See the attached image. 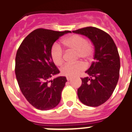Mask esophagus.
<instances>
[{
  "instance_id": "obj_1",
  "label": "esophagus",
  "mask_w": 132,
  "mask_h": 132,
  "mask_svg": "<svg viewBox=\"0 0 132 132\" xmlns=\"http://www.w3.org/2000/svg\"><path fill=\"white\" fill-rule=\"evenodd\" d=\"M67 79L68 81H70V80H71V79H72V78L67 76Z\"/></svg>"
}]
</instances>
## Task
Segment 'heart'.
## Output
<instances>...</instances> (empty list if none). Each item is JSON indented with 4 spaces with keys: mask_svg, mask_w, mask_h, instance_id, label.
<instances>
[{
    "mask_svg": "<svg viewBox=\"0 0 132 132\" xmlns=\"http://www.w3.org/2000/svg\"><path fill=\"white\" fill-rule=\"evenodd\" d=\"M65 45L69 49L77 52L78 56L81 58H88L92 53V46L87 42L83 36L74 35L66 38L63 42ZM51 55L53 62L57 65H61L63 62V51L60 44L54 43L51 50ZM85 65L82 63H67L62 68V73L69 77H74L79 75L85 69Z\"/></svg>",
    "mask_w": 132,
    "mask_h": 132,
    "instance_id": "b5f03b06",
    "label": "heart"
}]
</instances>
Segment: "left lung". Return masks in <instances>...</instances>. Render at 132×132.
Returning a JSON list of instances; mask_svg holds the SVG:
<instances>
[{
	"instance_id": "obj_1",
	"label": "left lung",
	"mask_w": 132,
	"mask_h": 132,
	"mask_svg": "<svg viewBox=\"0 0 132 132\" xmlns=\"http://www.w3.org/2000/svg\"><path fill=\"white\" fill-rule=\"evenodd\" d=\"M72 32L87 36L94 46V61L85 72L90 77L81 78L78 96L84 105L98 106L110 98L118 82L120 58L117 48L109 34L96 27H84Z\"/></svg>"
}]
</instances>
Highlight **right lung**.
Instances as JSON below:
<instances>
[{
  "instance_id": "1",
  "label": "right lung",
  "mask_w": 132,
  "mask_h": 132,
  "mask_svg": "<svg viewBox=\"0 0 132 132\" xmlns=\"http://www.w3.org/2000/svg\"><path fill=\"white\" fill-rule=\"evenodd\" d=\"M70 31H55L37 29L29 34L20 44L15 58V74L22 93L36 109L47 110L56 107L61 100L67 81L59 76L51 50L54 43Z\"/></svg>"
}]
</instances>
